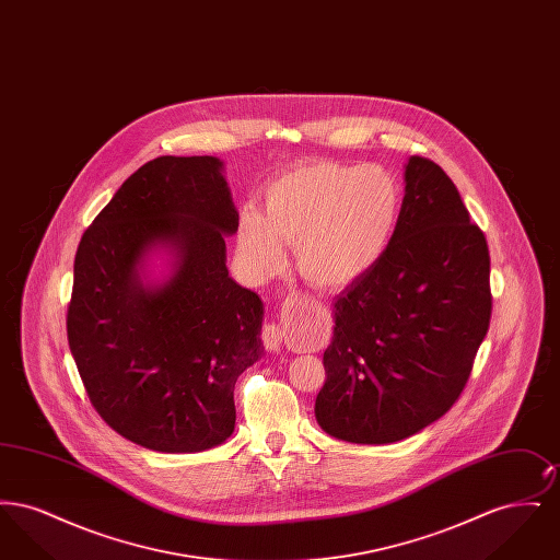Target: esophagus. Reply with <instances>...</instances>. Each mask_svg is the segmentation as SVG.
Wrapping results in <instances>:
<instances>
[{
    "label": "esophagus",
    "mask_w": 560,
    "mask_h": 560,
    "mask_svg": "<svg viewBox=\"0 0 560 560\" xmlns=\"http://www.w3.org/2000/svg\"><path fill=\"white\" fill-rule=\"evenodd\" d=\"M283 338H285V331H283L281 325H277V323H268V325H265V329H262V340H265L268 350L279 352L281 347H283Z\"/></svg>",
    "instance_id": "esophagus-1"
}]
</instances>
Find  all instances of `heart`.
<instances>
[{
  "label": "heart",
  "instance_id": "1",
  "mask_svg": "<svg viewBox=\"0 0 560 560\" xmlns=\"http://www.w3.org/2000/svg\"><path fill=\"white\" fill-rule=\"evenodd\" d=\"M402 188L384 165L317 161L277 178L265 213L241 215L237 249L256 279L283 267L295 245V267L320 288H345L386 254L399 226Z\"/></svg>",
  "mask_w": 560,
  "mask_h": 560
}]
</instances>
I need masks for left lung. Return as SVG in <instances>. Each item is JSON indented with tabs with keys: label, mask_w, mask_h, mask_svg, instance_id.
Here are the masks:
<instances>
[{
	"label": "left lung",
	"mask_w": 560,
	"mask_h": 560,
	"mask_svg": "<svg viewBox=\"0 0 560 560\" xmlns=\"http://www.w3.org/2000/svg\"><path fill=\"white\" fill-rule=\"evenodd\" d=\"M489 319L487 240L452 178L413 155L390 247L334 300L319 427L384 445L436 422L464 390Z\"/></svg>",
	"instance_id": "obj_1"
}]
</instances>
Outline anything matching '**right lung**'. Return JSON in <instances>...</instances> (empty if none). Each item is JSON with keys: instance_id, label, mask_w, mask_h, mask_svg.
Instances as JSON below:
<instances>
[{"instance_id": "add662e5", "label": "right lung", "mask_w": 560, "mask_h": 560, "mask_svg": "<svg viewBox=\"0 0 560 560\" xmlns=\"http://www.w3.org/2000/svg\"><path fill=\"white\" fill-rule=\"evenodd\" d=\"M218 158L138 167L83 233L67 336L98 416L124 439L195 453L235 430V384L265 352V304L229 277L240 229ZM163 248L171 275L145 281Z\"/></svg>"}]
</instances>
